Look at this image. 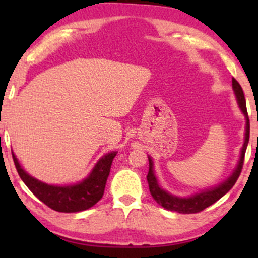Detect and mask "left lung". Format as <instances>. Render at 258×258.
Instances as JSON below:
<instances>
[{
	"label": "left lung",
	"instance_id": "left-lung-1",
	"mask_svg": "<svg viewBox=\"0 0 258 258\" xmlns=\"http://www.w3.org/2000/svg\"><path fill=\"white\" fill-rule=\"evenodd\" d=\"M232 85H233L234 93H235L236 100H238V104L240 106L242 114L245 115V119H246V127H245V142L244 144H242L240 159H239L235 170H234L232 176H230L227 180H224L223 183H221L220 185L214 186V188L211 189H206V190H203L200 191V193L190 195V197L180 198V197H176V195L170 194L168 191L164 190V189L159 185L158 179H156L155 173H154L153 160L148 156V159H149V172H148L147 179H148V184H149L150 194H152L154 200H155L160 206L164 207V209L170 210V211L179 212V214H198V212L205 210L206 207L211 206L212 204H215L217 200H220L224 194H227L228 191L233 188V185L235 184V182L238 180L239 176H240L242 165H244L245 152H246L248 138H250V120H248V115L246 110V100H245V96H244V92H242L241 86L239 85V82L234 78L232 80Z\"/></svg>",
	"mask_w": 258,
	"mask_h": 258
}]
</instances>
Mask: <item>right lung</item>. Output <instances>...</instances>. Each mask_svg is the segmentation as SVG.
<instances>
[{
  "label": "right lung",
  "instance_id": "right-lung-1",
  "mask_svg": "<svg viewBox=\"0 0 258 258\" xmlns=\"http://www.w3.org/2000/svg\"><path fill=\"white\" fill-rule=\"evenodd\" d=\"M12 156L20 178L35 197L54 211L79 212L90 209L102 199L106 179L110 173L111 162L116 156V152H110L102 156L84 180L74 185L65 186L46 184L34 178L23 170L13 153Z\"/></svg>",
  "mask_w": 258,
  "mask_h": 258
}]
</instances>
